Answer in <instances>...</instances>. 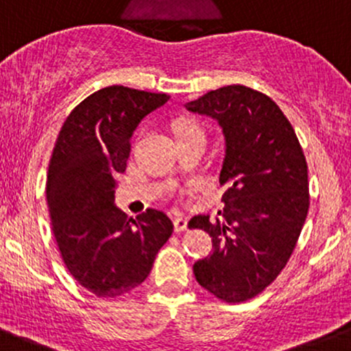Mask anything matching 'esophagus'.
<instances>
[{"label":"esophagus","instance_id":"esophagus-1","mask_svg":"<svg viewBox=\"0 0 351 351\" xmlns=\"http://www.w3.org/2000/svg\"><path fill=\"white\" fill-rule=\"evenodd\" d=\"M174 230L177 233H182V231L187 230V218H184V216H180V218H176L174 219Z\"/></svg>","mask_w":351,"mask_h":351}]
</instances>
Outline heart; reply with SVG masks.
<instances>
[{
    "label": "heart",
    "instance_id": "b5f03b06",
    "mask_svg": "<svg viewBox=\"0 0 351 351\" xmlns=\"http://www.w3.org/2000/svg\"><path fill=\"white\" fill-rule=\"evenodd\" d=\"M176 133H177V138H179V136L194 135V133H202V132H201L199 126H197L194 121H177L176 123Z\"/></svg>",
    "mask_w": 351,
    "mask_h": 351
}]
</instances>
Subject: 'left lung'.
<instances>
[{
	"label": "left lung",
	"mask_w": 351,
	"mask_h": 351,
	"mask_svg": "<svg viewBox=\"0 0 351 351\" xmlns=\"http://www.w3.org/2000/svg\"><path fill=\"white\" fill-rule=\"evenodd\" d=\"M184 108L218 121L225 136L223 221L206 215L189 221L215 245L194 263V276L223 301H248L291 258L309 209L308 164L280 108L247 86H225Z\"/></svg>",
	"instance_id": "left-lung-1"
}]
</instances>
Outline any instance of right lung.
<instances>
[{
    "instance_id": "right-lung-1",
    "label": "right lung",
    "mask_w": 351,
    "mask_h": 351,
    "mask_svg": "<svg viewBox=\"0 0 351 351\" xmlns=\"http://www.w3.org/2000/svg\"><path fill=\"white\" fill-rule=\"evenodd\" d=\"M169 99L110 86L77 104L57 136L47 174L53 237L72 277L97 298L142 284L174 231L162 211L147 209L133 219L114 204L136 126Z\"/></svg>"
}]
</instances>
